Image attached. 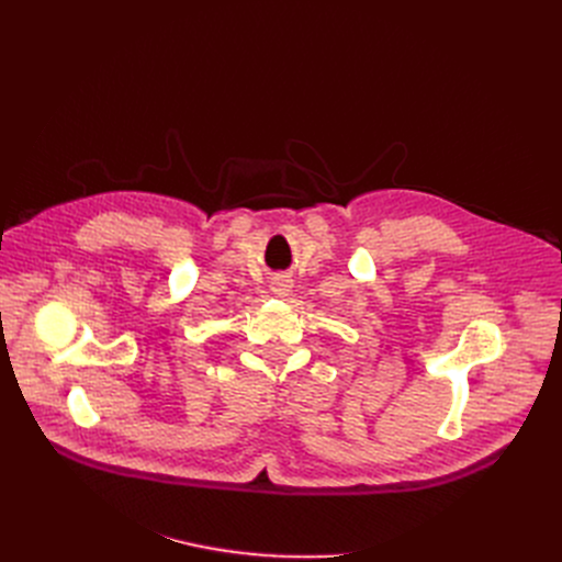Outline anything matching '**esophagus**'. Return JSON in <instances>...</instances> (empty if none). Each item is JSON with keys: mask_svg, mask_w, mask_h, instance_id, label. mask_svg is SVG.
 <instances>
[{"mask_svg": "<svg viewBox=\"0 0 562 562\" xmlns=\"http://www.w3.org/2000/svg\"><path fill=\"white\" fill-rule=\"evenodd\" d=\"M291 278H286V276H278L273 282H271V286H273V291L278 293V296H286V293L291 291Z\"/></svg>", "mask_w": 562, "mask_h": 562, "instance_id": "obj_1", "label": "esophagus"}]
</instances>
